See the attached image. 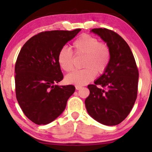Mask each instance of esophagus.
Returning a JSON list of instances; mask_svg holds the SVG:
<instances>
[{"mask_svg":"<svg viewBox=\"0 0 152 152\" xmlns=\"http://www.w3.org/2000/svg\"><path fill=\"white\" fill-rule=\"evenodd\" d=\"M75 88L77 90H80L81 88H82V86H75Z\"/></svg>","mask_w":152,"mask_h":152,"instance_id":"esophagus-1","label":"esophagus"}]
</instances>
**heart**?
<instances>
[{"instance_id": "heart-1", "label": "heart", "mask_w": 152, "mask_h": 152, "mask_svg": "<svg viewBox=\"0 0 152 152\" xmlns=\"http://www.w3.org/2000/svg\"><path fill=\"white\" fill-rule=\"evenodd\" d=\"M75 55H84L82 67L66 77V82L83 86L94 79L95 74L101 75L107 69L111 61V50L107 43L99 42L91 35L84 34L78 37L72 45ZM74 55L66 47L59 50L57 55L58 64L64 71L70 72L74 69Z\"/></svg>"}]
</instances>
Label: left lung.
<instances>
[{
	"label": "left lung",
	"instance_id": "1",
	"mask_svg": "<svg viewBox=\"0 0 152 152\" xmlns=\"http://www.w3.org/2000/svg\"><path fill=\"white\" fill-rule=\"evenodd\" d=\"M111 50V61L100 77L90 84L85 100L87 112L99 123L117 125L129 114L137 98L139 72L127 43L117 33L106 28L91 30Z\"/></svg>",
	"mask_w": 152,
	"mask_h": 152
}]
</instances>
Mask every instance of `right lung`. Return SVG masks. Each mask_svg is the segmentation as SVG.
<instances>
[{"label":"right lung","mask_w":152,"mask_h":152,"mask_svg":"<svg viewBox=\"0 0 152 152\" xmlns=\"http://www.w3.org/2000/svg\"><path fill=\"white\" fill-rule=\"evenodd\" d=\"M80 30L40 32L20 49L15 64L16 96L23 113L35 124H47L59 117L75 92L73 85H55L64 78L57 55Z\"/></svg>","instance_id":"right-lung-1"}]
</instances>
